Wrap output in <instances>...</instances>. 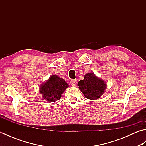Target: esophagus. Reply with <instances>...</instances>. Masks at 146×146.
<instances>
[{"instance_id":"esophagus-1","label":"esophagus","mask_w":146,"mask_h":146,"mask_svg":"<svg viewBox=\"0 0 146 146\" xmlns=\"http://www.w3.org/2000/svg\"><path fill=\"white\" fill-rule=\"evenodd\" d=\"M71 85L72 86H76V80H71L70 81Z\"/></svg>"}]
</instances>
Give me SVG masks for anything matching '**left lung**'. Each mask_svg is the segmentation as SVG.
I'll list each match as a JSON object with an SVG mask.
<instances>
[{
    "mask_svg": "<svg viewBox=\"0 0 146 146\" xmlns=\"http://www.w3.org/2000/svg\"><path fill=\"white\" fill-rule=\"evenodd\" d=\"M78 85L85 97L90 100L100 98L107 88L104 80L98 78L93 73H86L84 79L78 83Z\"/></svg>",
    "mask_w": 146,
    "mask_h": 146,
    "instance_id": "8db88e82",
    "label": "left lung"
}]
</instances>
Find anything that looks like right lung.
<instances>
[{
	"instance_id": "right-lung-1",
	"label": "right lung",
	"mask_w": 146,
	"mask_h": 146,
	"mask_svg": "<svg viewBox=\"0 0 146 146\" xmlns=\"http://www.w3.org/2000/svg\"><path fill=\"white\" fill-rule=\"evenodd\" d=\"M68 87V83L63 78L54 75H51L47 81L40 86L39 92L45 100L53 102L61 98Z\"/></svg>"
}]
</instances>
